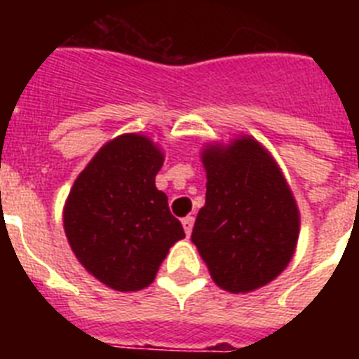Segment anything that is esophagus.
Instances as JSON below:
<instances>
[{
	"instance_id": "obj_1",
	"label": "esophagus",
	"mask_w": 359,
	"mask_h": 359,
	"mask_svg": "<svg viewBox=\"0 0 359 359\" xmlns=\"http://www.w3.org/2000/svg\"><path fill=\"white\" fill-rule=\"evenodd\" d=\"M194 222H196V218H194V216H186V218L182 219V227H184V233L188 236L191 235V229H194Z\"/></svg>"
}]
</instances>
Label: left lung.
Listing matches in <instances>:
<instances>
[{
  "mask_svg": "<svg viewBox=\"0 0 359 359\" xmlns=\"http://www.w3.org/2000/svg\"><path fill=\"white\" fill-rule=\"evenodd\" d=\"M207 199L191 231L208 272L229 292L270 283L292 259L300 216L287 180L255 140L203 151Z\"/></svg>",
  "mask_w": 359,
  "mask_h": 359,
  "instance_id": "left-lung-1",
  "label": "left lung"
}]
</instances>
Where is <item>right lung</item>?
Returning <instances> with one entry per match:
<instances>
[{
	"label": "right lung",
	"instance_id": "obj_1",
	"mask_svg": "<svg viewBox=\"0 0 359 359\" xmlns=\"http://www.w3.org/2000/svg\"><path fill=\"white\" fill-rule=\"evenodd\" d=\"M162 163L149 137L119 135L81 171L65 205V233L78 261L121 292L151 285L169 248L186 236L154 184Z\"/></svg>",
	"mask_w": 359,
	"mask_h": 359
}]
</instances>
